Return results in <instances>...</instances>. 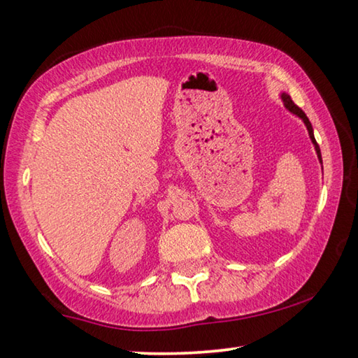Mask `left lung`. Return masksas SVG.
Segmentation results:
<instances>
[{
  "instance_id": "8db88e82",
  "label": "left lung",
  "mask_w": 358,
  "mask_h": 358,
  "mask_svg": "<svg viewBox=\"0 0 358 358\" xmlns=\"http://www.w3.org/2000/svg\"><path fill=\"white\" fill-rule=\"evenodd\" d=\"M281 99H282V104H285V108H286L287 110H289L291 114L297 115L299 119H301V120L303 122V125L307 127L308 136H310V140H312V143H313V146H315V152H317V156H318V161H320V164H323V162H322V152H320V146H318V143H317V140H315V136H313V128H312L310 120L307 119L306 112H303L301 108H297V106H296L294 103H292V99H291V96H289V94L281 93Z\"/></svg>"
}]
</instances>
